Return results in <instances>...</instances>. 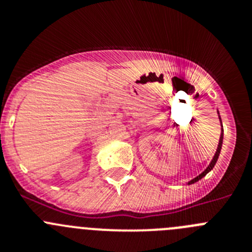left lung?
<instances>
[{
    "instance_id": "8db88e82",
    "label": "left lung",
    "mask_w": 252,
    "mask_h": 252,
    "mask_svg": "<svg viewBox=\"0 0 252 252\" xmlns=\"http://www.w3.org/2000/svg\"><path fill=\"white\" fill-rule=\"evenodd\" d=\"M220 120H221V117H220ZM221 124H222V122H221ZM222 141H223V133H221V137H220V142H218V146H217V151H216L215 157H213V159H212V161H211V164H209V165L207 166V169H206V170L203 171V173H202V174H199V175H198V177H195L194 179L190 180V182H189L188 184H193V183H195V182H198V180H199V179H202V178H203L204 175L207 174V173H209V171L212 170L213 166H215V165H216V162H217L218 157H220V153H221V149H222Z\"/></svg>"
}]
</instances>
